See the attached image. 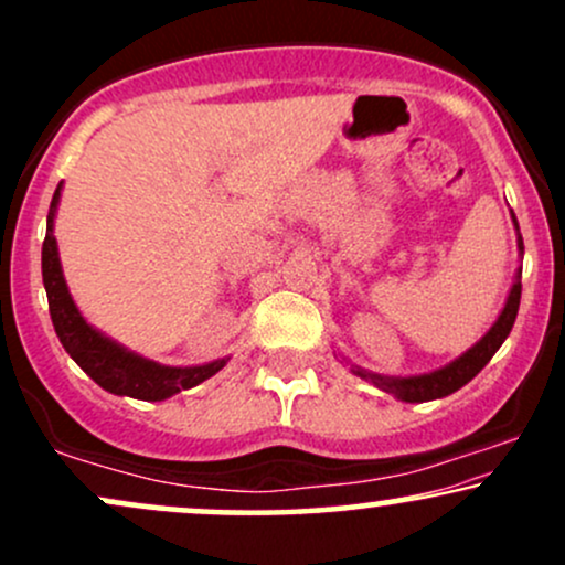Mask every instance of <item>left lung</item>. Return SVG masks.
Returning <instances> with one entry per match:
<instances>
[{"label":"left lung","mask_w":565,"mask_h":565,"mask_svg":"<svg viewBox=\"0 0 565 565\" xmlns=\"http://www.w3.org/2000/svg\"><path fill=\"white\" fill-rule=\"evenodd\" d=\"M512 223H515L518 228L515 215H512ZM518 246L523 249L521 233H518ZM518 305H521V274H518L515 284H512L508 302H504V310L499 313L494 327L486 332L481 342H476L468 353L459 355V359L451 361L449 366L436 369V372L430 374H419V377H382V374L364 372V369H355V374H361L364 380L374 382L380 391L398 395L401 401H408V404H423V401L444 398V395H449L454 391H459L462 385H468V382L476 377L486 364H489L491 355H494L499 345L508 340L512 323H515V316H518Z\"/></svg>","instance_id":"obj_1"}]
</instances>
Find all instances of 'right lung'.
Instances as JSON below:
<instances>
[{"mask_svg": "<svg viewBox=\"0 0 565 565\" xmlns=\"http://www.w3.org/2000/svg\"><path fill=\"white\" fill-rule=\"evenodd\" d=\"M57 199H61V185H57L53 204H50L47 236H44L42 244V278L44 289H47L50 319H53L55 334L61 337L63 348H66L71 359H74L76 364L103 387V391L129 395V398L140 401H164L170 398V395L188 391V387L199 385V382L217 374L220 369L225 366V359L212 361V364L204 366H161L129 353V350L121 345H116V342L103 337L100 332H95V329L82 319L74 300H71L66 281H63L61 260H57V244L53 236Z\"/></svg>", "mask_w": 565, "mask_h": 565, "instance_id": "1", "label": "right lung"}]
</instances>
